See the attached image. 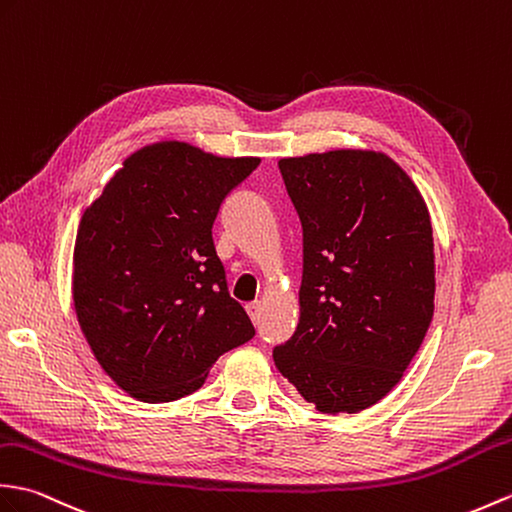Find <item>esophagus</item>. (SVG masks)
Segmentation results:
<instances>
[{"instance_id":"1","label":"esophagus","mask_w":512,"mask_h":512,"mask_svg":"<svg viewBox=\"0 0 512 512\" xmlns=\"http://www.w3.org/2000/svg\"><path fill=\"white\" fill-rule=\"evenodd\" d=\"M246 312H248V316H251L253 323L257 325V323H259V316H261V303H259V301L248 303V305H246Z\"/></svg>"}]
</instances>
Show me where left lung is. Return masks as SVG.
Returning a JSON list of instances; mask_svg holds the SVG:
<instances>
[{"label": "left lung", "instance_id": "8db88e82", "mask_svg": "<svg viewBox=\"0 0 512 512\" xmlns=\"http://www.w3.org/2000/svg\"><path fill=\"white\" fill-rule=\"evenodd\" d=\"M303 227L301 316L272 358L305 401L360 412L397 386L434 314L430 211L384 152L279 161Z\"/></svg>", "mask_w": 512, "mask_h": 512}]
</instances>
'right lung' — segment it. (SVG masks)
Masks as SVG:
<instances>
[{
	"label": "right lung",
	"instance_id": "obj_1",
	"mask_svg": "<svg viewBox=\"0 0 512 512\" xmlns=\"http://www.w3.org/2000/svg\"><path fill=\"white\" fill-rule=\"evenodd\" d=\"M257 165L161 141L130 154L82 213L76 316L104 373L135 399L192 395L222 353L255 336L231 299L211 229Z\"/></svg>",
	"mask_w": 512,
	"mask_h": 512
}]
</instances>
